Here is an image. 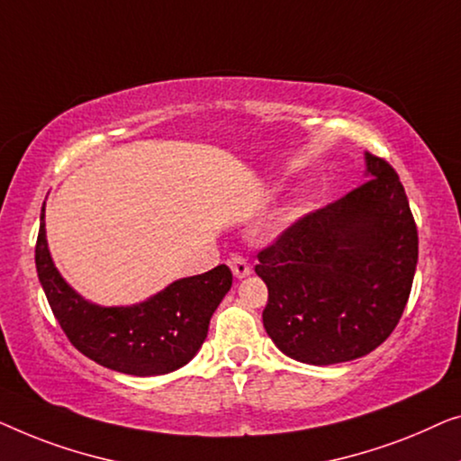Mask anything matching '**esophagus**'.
<instances>
[{"label":"esophagus","instance_id":"34e87169","mask_svg":"<svg viewBox=\"0 0 461 461\" xmlns=\"http://www.w3.org/2000/svg\"><path fill=\"white\" fill-rule=\"evenodd\" d=\"M228 263H230V267L233 271V276L240 277V280H242V277H246V276H250V263L246 261L244 257L233 255V257H230Z\"/></svg>","mask_w":461,"mask_h":461}]
</instances>
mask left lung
<instances>
[{"instance_id": "8db88e82", "label": "left lung", "mask_w": 461, "mask_h": 461, "mask_svg": "<svg viewBox=\"0 0 461 461\" xmlns=\"http://www.w3.org/2000/svg\"><path fill=\"white\" fill-rule=\"evenodd\" d=\"M367 181L288 225L258 252L269 298L263 326L284 355L311 366L359 359L403 315L418 228L399 175L366 152Z\"/></svg>"}]
</instances>
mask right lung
<instances>
[{"label":"right lung","mask_w":461,"mask_h":461,"mask_svg":"<svg viewBox=\"0 0 461 461\" xmlns=\"http://www.w3.org/2000/svg\"><path fill=\"white\" fill-rule=\"evenodd\" d=\"M35 246L37 276L54 317L77 351L100 366L131 375H160L185 366L209 332V321L231 288L228 265L173 282L131 307H100L79 296L58 274L45 240Z\"/></svg>","instance_id":"1"}]
</instances>
